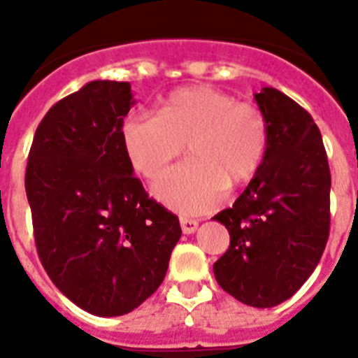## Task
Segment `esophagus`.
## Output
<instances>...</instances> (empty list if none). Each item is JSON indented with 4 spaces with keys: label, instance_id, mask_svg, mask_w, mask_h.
<instances>
[{
    "label": "esophagus",
    "instance_id": "1",
    "mask_svg": "<svg viewBox=\"0 0 358 358\" xmlns=\"http://www.w3.org/2000/svg\"><path fill=\"white\" fill-rule=\"evenodd\" d=\"M179 222H181V229L185 235H192V233H195V229L199 227V222L197 220H194V218L181 217L179 218Z\"/></svg>",
    "mask_w": 358,
    "mask_h": 358
}]
</instances>
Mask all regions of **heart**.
Instances as JSON below:
<instances>
[{
	"label": "heart",
	"instance_id": "heart-1",
	"mask_svg": "<svg viewBox=\"0 0 358 358\" xmlns=\"http://www.w3.org/2000/svg\"><path fill=\"white\" fill-rule=\"evenodd\" d=\"M122 141L136 172L154 181L176 157L192 159L170 170L156 195L185 215L210 211L227 186H243L260 172L268 148V122L256 103L236 102L229 93L197 85L166 98L156 115H129Z\"/></svg>",
	"mask_w": 358,
	"mask_h": 358
}]
</instances>
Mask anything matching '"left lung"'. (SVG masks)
<instances>
[{"mask_svg": "<svg viewBox=\"0 0 358 358\" xmlns=\"http://www.w3.org/2000/svg\"><path fill=\"white\" fill-rule=\"evenodd\" d=\"M255 100L268 122L267 156L233 208L213 217L229 231L213 273L243 305L271 308L301 289L321 260L331 176L319 127L299 103L274 87Z\"/></svg>", "mask_w": 358, "mask_h": 358, "instance_id": "left-lung-1", "label": "left lung"}]
</instances>
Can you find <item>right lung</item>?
Masks as SVG:
<instances>
[{"label":"right lung","instance_id":"1","mask_svg":"<svg viewBox=\"0 0 358 358\" xmlns=\"http://www.w3.org/2000/svg\"><path fill=\"white\" fill-rule=\"evenodd\" d=\"M129 82L93 80L37 127L27 188L44 271L82 310L123 315L156 292L181 238L179 218L148 197L122 141Z\"/></svg>","mask_w":358,"mask_h":358}]
</instances>
